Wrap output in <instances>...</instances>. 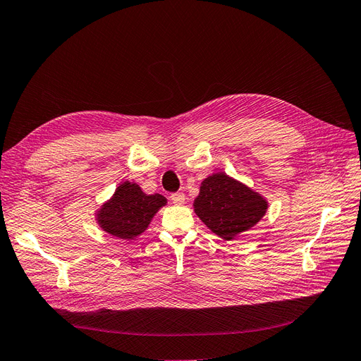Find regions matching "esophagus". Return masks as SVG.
<instances>
[{
	"label": "esophagus",
	"mask_w": 361,
	"mask_h": 361,
	"mask_svg": "<svg viewBox=\"0 0 361 361\" xmlns=\"http://www.w3.org/2000/svg\"><path fill=\"white\" fill-rule=\"evenodd\" d=\"M171 201L176 204V205H183L184 202H185V196H184V193H172L171 195Z\"/></svg>",
	"instance_id": "obj_1"
}]
</instances>
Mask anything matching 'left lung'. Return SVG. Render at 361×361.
<instances>
[{
  "instance_id": "8db88e82",
  "label": "left lung",
  "mask_w": 361,
  "mask_h": 361,
  "mask_svg": "<svg viewBox=\"0 0 361 361\" xmlns=\"http://www.w3.org/2000/svg\"><path fill=\"white\" fill-rule=\"evenodd\" d=\"M268 207L264 196L226 172L208 176L193 202L195 214L212 233L226 241L255 228Z\"/></svg>"
}]
</instances>
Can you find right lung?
Wrapping results in <instances>:
<instances>
[{"label":"right lung","instance_id":"obj_1","mask_svg":"<svg viewBox=\"0 0 361 361\" xmlns=\"http://www.w3.org/2000/svg\"><path fill=\"white\" fill-rule=\"evenodd\" d=\"M166 204L165 196L145 195L137 183L126 180L97 209L95 220L104 232L130 241L147 231L156 212Z\"/></svg>","mask_w":361,"mask_h":361}]
</instances>
